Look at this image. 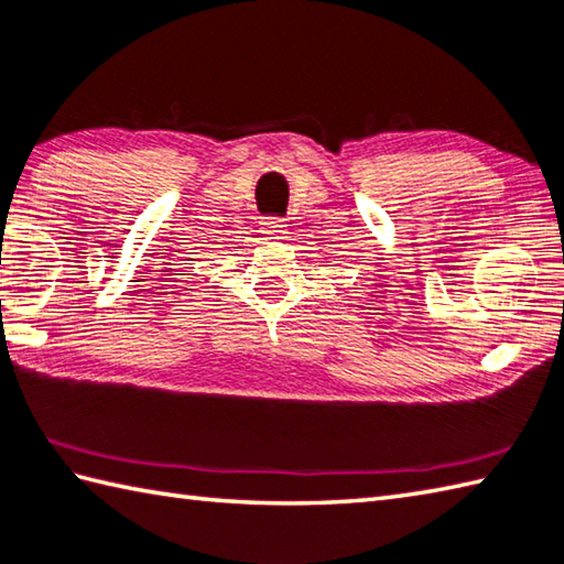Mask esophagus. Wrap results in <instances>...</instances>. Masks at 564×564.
<instances>
[{
	"instance_id": "1",
	"label": "esophagus",
	"mask_w": 564,
	"mask_h": 564,
	"mask_svg": "<svg viewBox=\"0 0 564 564\" xmlns=\"http://www.w3.org/2000/svg\"><path fill=\"white\" fill-rule=\"evenodd\" d=\"M262 232L268 238H284L286 232V223L282 218H268L262 223Z\"/></svg>"
}]
</instances>
